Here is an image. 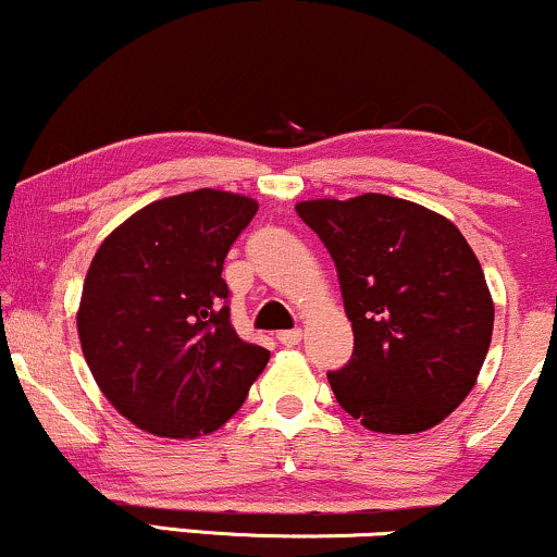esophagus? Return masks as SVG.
Returning a JSON list of instances; mask_svg holds the SVG:
<instances>
[{
    "mask_svg": "<svg viewBox=\"0 0 557 557\" xmlns=\"http://www.w3.org/2000/svg\"><path fill=\"white\" fill-rule=\"evenodd\" d=\"M277 341L287 345V348H293V345L300 343V330H285V332H277Z\"/></svg>",
    "mask_w": 557,
    "mask_h": 557,
    "instance_id": "esophagus-1",
    "label": "esophagus"
}]
</instances>
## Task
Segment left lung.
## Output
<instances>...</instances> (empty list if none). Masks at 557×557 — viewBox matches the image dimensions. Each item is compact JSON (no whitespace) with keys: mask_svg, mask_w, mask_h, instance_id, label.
<instances>
[{"mask_svg":"<svg viewBox=\"0 0 557 557\" xmlns=\"http://www.w3.org/2000/svg\"><path fill=\"white\" fill-rule=\"evenodd\" d=\"M296 212L337 267L354 356L332 393L367 430L417 434L476 385L495 304L476 253L443 214L406 198H311Z\"/></svg>","mask_w":557,"mask_h":557,"instance_id":"obj_1","label":"left lung"}]
</instances>
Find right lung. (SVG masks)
<instances>
[{
	"label": "right lung",
	"mask_w": 557,
	"mask_h": 557,
	"mask_svg": "<svg viewBox=\"0 0 557 557\" xmlns=\"http://www.w3.org/2000/svg\"><path fill=\"white\" fill-rule=\"evenodd\" d=\"M259 203L198 188L159 198L117 225L88 267L78 337L117 413L157 437L220 430L270 350L230 322L222 264Z\"/></svg>",
	"instance_id": "obj_1"
}]
</instances>
